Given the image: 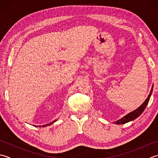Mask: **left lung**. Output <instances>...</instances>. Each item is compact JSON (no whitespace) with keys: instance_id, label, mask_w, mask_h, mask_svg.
<instances>
[{"instance_id":"left-lung-1","label":"left lung","mask_w":158,"mask_h":158,"mask_svg":"<svg viewBox=\"0 0 158 158\" xmlns=\"http://www.w3.org/2000/svg\"><path fill=\"white\" fill-rule=\"evenodd\" d=\"M153 92V88H151V92H150V94L148 96V97L144 103L141 105V106L139 107L138 109H136L134 111H133V112H130L129 114H128L127 115H126L125 116L123 117L121 119H120L118 120H117V121L115 123L116 124H125L126 123H128L129 121H131V120H133L135 119L136 118L140 115V114L144 112V110H145V108H146L147 106L148 105V103H149V99H150V97H151V93H152Z\"/></svg>"}]
</instances>
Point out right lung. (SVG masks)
I'll return each instance as SVG.
<instances>
[{
	"mask_svg": "<svg viewBox=\"0 0 158 158\" xmlns=\"http://www.w3.org/2000/svg\"><path fill=\"white\" fill-rule=\"evenodd\" d=\"M55 121H56V120H54V121H53V122H52V123H49V124H47V125H42V127H46V126H48V125H50L52 124V123H54V122H55ZM40 127H41V126H40Z\"/></svg>",
	"mask_w": 158,
	"mask_h": 158,
	"instance_id": "add662e5",
	"label": "right lung"
}]
</instances>
